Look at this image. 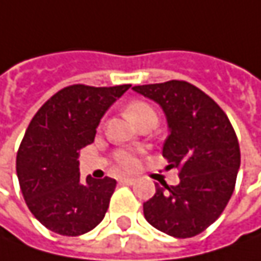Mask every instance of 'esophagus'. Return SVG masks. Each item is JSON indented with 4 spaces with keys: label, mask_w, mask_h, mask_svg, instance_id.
Listing matches in <instances>:
<instances>
[{
    "label": "esophagus",
    "mask_w": 261,
    "mask_h": 261,
    "mask_svg": "<svg viewBox=\"0 0 261 261\" xmlns=\"http://www.w3.org/2000/svg\"><path fill=\"white\" fill-rule=\"evenodd\" d=\"M135 177H122L119 181L122 183V185H134L135 183Z\"/></svg>",
    "instance_id": "1"
}]
</instances>
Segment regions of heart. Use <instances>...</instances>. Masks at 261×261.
I'll list each match as a JSON object with an SVG mask.
<instances>
[{
  "label": "heart",
  "instance_id": "1",
  "mask_svg": "<svg viewBox=\"0 0 261 261\" xmlns=\"http://www.w3.org/2000/svg\"><path fill=\"white\" fill-rule=\"evenodd\" d=\"M126 110H127V115L135 120V123L138 126L144 125L148 120H156L155 110L145 101H132L130 105L127 106ZM115 163L116 166L119 167L120 170H123V171L135 170L138 164H139L138 156L134 152L125 151V149H120V151L115 152Z\"/></svg>",
  "mask_w": 261,
  "mask_h": 261
}]
</instances>
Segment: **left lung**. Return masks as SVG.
<instances>
[{"instance_id": "1", "label": "left lung", "mask_w": 261, "mask_h": 261, "mask_svg": "<svg viewBox=\"0 0 261 261\" xmlns=\"http://www.w3.org/2000/svg\"><path fill=\"white\" fill-rule=\"evenodd\" d=\"M134 91L164 110L170 135L163 156L180 177L177 186L155 185L144 203L145 219L175 238L197 236L221 216L234 192L241 163L236 130L225 112L190 83L171 80Z\"/></svg>"}]
</instances>
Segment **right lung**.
<instances>
[{"mask_svg": "<svg viewBox=\"0 0 261 261\" xmlns=\"http://www.w3.org/2000/svg\"><path fill=\"white\" fill-rule=\"evenodd\" d=\"M130 84H74L54 94L33 116L17 152V177L35 218L56 234L83 236L105 218L116 180H80V151L94 141L107 109Z\"/></svg>", "mask_w": 261, "mask_h": 261, "instance_id": "right-lung-1", "label": "right lung"}]
</instances>
